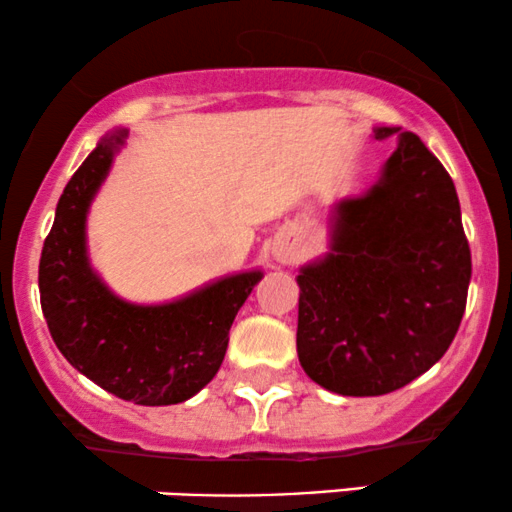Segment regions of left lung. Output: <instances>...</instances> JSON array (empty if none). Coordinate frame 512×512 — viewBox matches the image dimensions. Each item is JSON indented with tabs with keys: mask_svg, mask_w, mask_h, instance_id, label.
I'll list each match as a JSON object with an SVG mask.
<instances>
[{
	"mask_svg": "<svg viewBox=\"0 0 512 512\" xmlns=\"http://www.w3.org/2000/svg\"><path fill=\"white\" fill-rule=\"evenodd\" d=\"M332 240L298 274V361L337 395L395 392L443 358L467 305L472 252L448 170L402 132L378 185L339 204Z\"/></svg>",
	"mask_w": 512,
	"mask_h": 512,
	"instance_id": "1",
	"label": "left lung"
}]
</instances>
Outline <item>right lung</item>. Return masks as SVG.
<instances>
[{
    "mask_svg": "<svg viewBox=\"0 0 512 512\" xmlns=\"http://www.w3.org/2000/svg\"><path fill=\"white\" fill-rule=\"evenodd\" d=\"M125 134L105 137L64 187L40 255V305L57 349L79 373L127 402L166 407L214 378L228 330L262 274L226 276L166 305H132L108 291L86 257V211Z\"/></svg>",
    "mask_w": 512,
    "mask_h": 512,
    "instance_id": "add662e5",
    "label": "right lung"
}]
</instances>
